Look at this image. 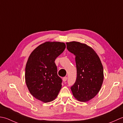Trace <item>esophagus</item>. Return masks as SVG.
Instances as JSON below:
<instances>
[{"instance_id":"34e87169","label":"esophagus","mask_w":123,"mask_h":123,"mask_svg":"<svg viewBox=\"0 0 123 123\" xmlns=\"http://www.w3.org/2000/svg\"><path fill=\"white\" fill-rule=\"evenodd\" d=\"M67 77H64L63 78H62V81L64 82H66L67 81Z\"/></svg>"}]
</instances>
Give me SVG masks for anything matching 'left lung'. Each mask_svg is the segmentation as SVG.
<instances>
[{
  "label": "left lung",
  "mask_w": 123,
  "mask_h": 123,
  "mask_svg": "<svg viewBox=\"0 0 123 123\" xmlns=\"http://www.w3.org/2000/svg\"><path fill=\"white\" fill-rule=\"evenodd\" d=\"M68 50L75 56L76 81L71 89L75 98L86 102L96 96L104 81V68L98 55L91 47L77 41L66 42Z\"/></svg>",
  "instance_id": "left-lung-1"
}]
</instances>
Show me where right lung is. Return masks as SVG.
Masks as SVG:
<instances>
[{
	"instance_id": "1",
	"label": "right lung",
	"mask_w": 123,
	"mask_h": 123,
	"mask_svg": "<svg viewBox=\"0 0 123 123\" xmlns=\"http://www.w3.org/2000/svg\"><path fill=\"white\" fill-rule=\"evenodd\" d=\"M65 48L64 42H46L37 47L27 59L25 74L27 87L35 98L44 103L56 99L62 88V80L57 75L55 61Z\"/></svg>"
}]
</instances>
